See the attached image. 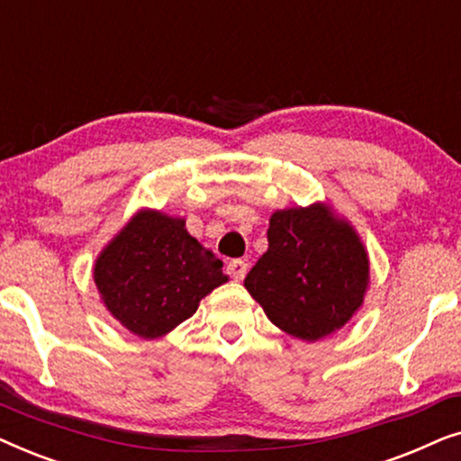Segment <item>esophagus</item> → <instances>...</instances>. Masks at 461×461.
I'll return each mask as SVG.
<instances>
[{
	"mask_svg": "<svg viewBox=\"0 0 461 461\" xmlns=\"http://www.w3.org/2000/svg\"><path fill=\"white\" fill-rule=\"evenodd\" d=\"M229 275L232 276V279H237V281H241L245 275H248V262L245 260H230L229 262Z\"/></svg>",
	"mask_w": 461,
	"mask_h": 461,
	"instance_id": "obj_1",
	"label": "esophagus"
}]
</instances>
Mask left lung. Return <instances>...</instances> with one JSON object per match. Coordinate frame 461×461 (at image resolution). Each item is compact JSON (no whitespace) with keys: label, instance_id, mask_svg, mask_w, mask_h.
Returning a JSON list of instances; mask_svg holds the SVG:
<instances>
[{"label":"left lung","instance_id":"1","mask_svg":"<svg viewBox=\"0 0 461 461\" xmlns=\"http://www.w3.org/2000/svg\"><path fill=\"white\" fill-rule=\"evenodd\" d=\"M243 285L279 330L317 342L361 308L369 258L355 229L330 205L276 210L267 254Z\"/></svg>","mask_w":461,"mask_h":461}]
</instances>
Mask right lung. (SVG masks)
<instances>
[{
	"instance_id": "right-lung-1",
	"label": "right lung",
	"mask_w": 461,
	"mask_h": 461,
	"mask_svg": "<svg viewBox=\"0 0 461 461\" xmlns=\"http://www.w3.org/2000/svg\"><path fill=\"white\" fill-rule=\"evenodd\" d=\"M229 281L222 260L188 235L185 220L138 212L100 251L94 283L106 311L134 336H166Z\"/></svg>"
}]
</instances>
